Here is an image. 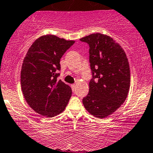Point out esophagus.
Listing matches in <instances>:
<instances>
[{
  "instance_id": "esophagus-1",
  "label": "esophagus",
  "mask_w": 153,
  "mask_h": 153,
  "mask_svg": "<svg viewBox=\"0 0 153 153\" xmlns=\"http://www.w3.org/2000/svg\"><path fill=\"white\" fill-rule=\"evenodd\" d=\"M71 89L73 90V92H74L75 90H76V85H75V84H73V85H71Z\"/></svg>"
}]
</instances>
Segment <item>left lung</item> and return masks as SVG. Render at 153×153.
Returning <instances> with one entry per match:
<instances>
[{
	"mask_svg": "<svg viewBox=\"0 0 153 153\" xmlns=\"http://www.w3.org/2000/svg\"><path fill=\"white\" fill-rule=\"evenodd\" d=\"M80 41L89 45L93 76L83 105L92 115L104 118L120 107L127 98L131 81L128 58L121 46L109 36L93 33Z\"/></svg>",
	"mask_w": 153,
	"mask_h": 153,
	"instance_id": "obj_1",
	"label": "left lung"
}]
</instances>
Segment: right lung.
<instances>
[{"label":"right lung","mask_w":153,"mask_h":153,"mask_svg":"<svg viewBox=\"0 0 153 153\" xmlns=\"http://www.w3.org/2000/svg\"><path fill=\"white\" fill-rule=\"evenodd\" d=\"M74 42L46 35L27 51L21 70V88L25 101L38 114L52 117L66 107L71 88L57 80V71L60 70V58Z\"/></svg>","instance_id":"add662e5"}]
</instances>
